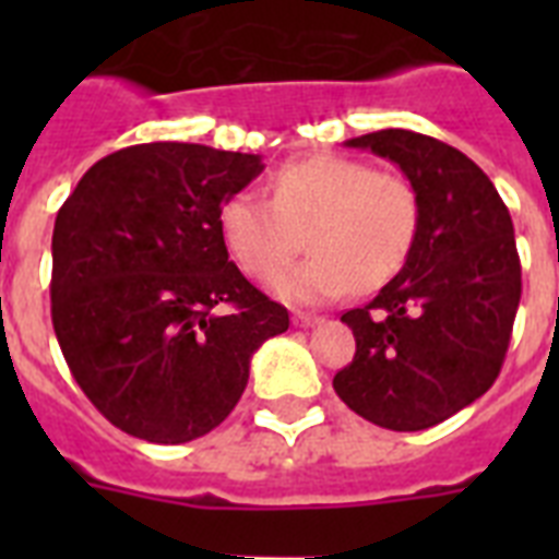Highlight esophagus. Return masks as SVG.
Masks as SVG:
<instances>
[{"mask_svg":"<svg viewBox=\"0 0 559 559\" xmlns=\"http://www.w3.org/2000/svg\"><path fill=\"white\" fill-rule=\"evenodd\" d=\"M319 322H322V316L301 313V310H296V313H293V324H296V328H310V324H319Z\"/></svg>","mask_w":559,"mask_h":559,"instance_id":"obj_1","label":"esophagus"}]
</instances>
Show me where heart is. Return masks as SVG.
I'll return each instance as SVG.
<instances>
[{"instance_id":"1","label":"heart","mask_w":559,"mask_h":559,"mask_svg":"<svg viewBox=\"0 0 559 559\" xmlns=\"http://www.w3.org/2000/svg\"><path fill=\"white\" fill-rule=\"evenodd\" d=\"M270 197L231 193L219 209L228 254L254 281H266L304 242L314 252L296 271L275 278V293L301 305H322L380 289L406 263L420 226L415 186L394 170H373L350 156L319 153L281 165Z\"/></svg>"}]
</instances>
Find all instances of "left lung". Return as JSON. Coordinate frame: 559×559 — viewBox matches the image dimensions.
Masks as SVG:
<instances>
[{
    "mask_svg": "<svg viewBox=\"0 0 559 559\" xmlns=\"http://www.w3.org/2000/svg\"><path fill=\"white\" fill-rule=\"evenodd\" d=\"M415 186L420 226L403 270L342 322L357 340L333 389L359 417L394 432L441 424L502 371L522 296L513 219L464 153L412 130L350 139Z\"/></svg>",
    "mask_w": 559,
    "mask_h": 559,
    "instance_id": "obj_1",
    "label": "left lung"
}]
</instances>
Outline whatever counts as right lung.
<instances>
[{
	"label": "right lung",
	"instance_id": "obj_1",
	"mask_svg": "<svg viewBox=\"0 0 559 559\" xmlns=\"http://www.w3.org/2000/svg\"><path fill=\"white\" fill-rule=\"evenodd\" d=\"M261 170L252 153L133 144L95 162L57 211L51 324L74 382L121 432L151 443L211 432L243 394L254 350L289 328L219 235L223 202Z\"/></svg>",
	"mask_w": 559,
	"mask_h": 559
}]
</instances>
